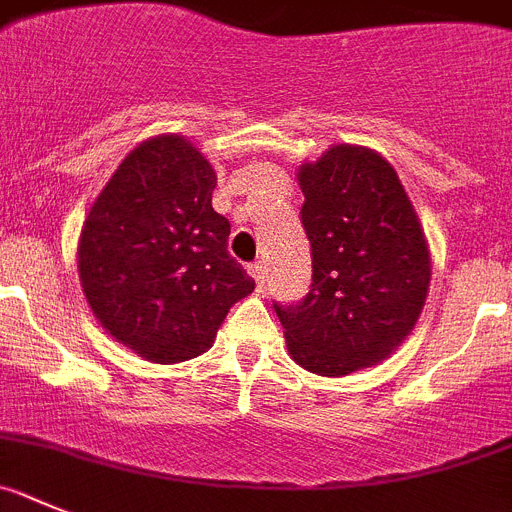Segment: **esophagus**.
I'll return each mask as SVG.
<instances>
[{"label":"esophagus","instance_id":"obj_1","mask_svg":"<svg viewBox=\"0 0 512 512\" xmlns=\"http://www.w3.org/2000/svg\"><path fill=\"white\" fill-rule=\"evenodd\" d=\"M247 270H250V275H252V278H255L257 290L265 288V278H267V267H265V262H252V265L247 267Z\"/></svg>","mask_w":512,"mask_h":512}]
</instances>
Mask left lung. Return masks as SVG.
I'll list each match as a JSON object with an SVG mask.
<instances>
[{
	"label": "left lung",
	"instance_id": "8db88e82",
	"mask_svg": "<svg viewBox=\"0 0 512 512\" xmlns=\"http://www.w3.org/2000/svg\"><path fill=\"white\" fill-rule=\"evenodd\" d=\"M301 222L311 242V290L273 303L290 357L342 377L382 362L416 326L431 255L403 183L375 150L334 145L298 170Z\"/></svg>",
	"mask_w": 512,
	"mask_h": 512
}]
</instances>
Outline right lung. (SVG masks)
Returning a JSON list of instances; mask_svg holds the SVG:
<instances>
[{
  "label": "right lung",
  "mask_w": 512,
  "mask_h": 512,
  "mask_svg": "<svg viewBox=\"0 0 512 512\" xmlns=\"http://www.w3.org/2000/svg\"><path fill=\"white\" fill-rule=\"evenodd\" d=\"M216 173L181 135L140 142L86 216L78 278L99 324L147 362L173 365L214 344L255 280L229 255L211 206Z\"/></svg>",
  "instance_id": "1"
}]
</instances>
